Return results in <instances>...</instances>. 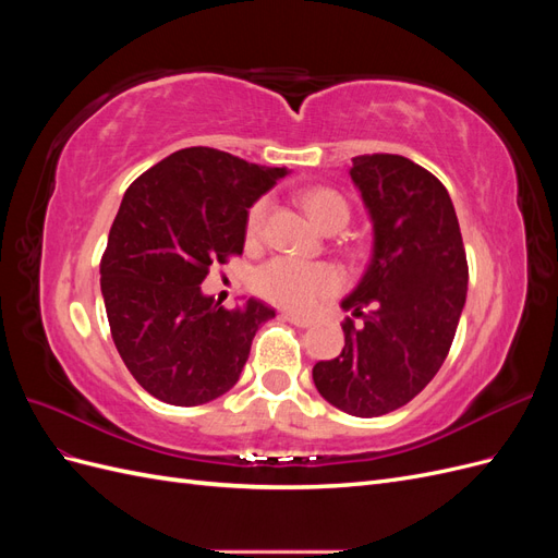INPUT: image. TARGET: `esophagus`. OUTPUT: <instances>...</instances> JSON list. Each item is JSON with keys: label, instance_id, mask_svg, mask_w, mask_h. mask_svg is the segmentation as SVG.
I'll return each mask as SVG.
<instances>
[{"label": "esophagus", "instance_id": "34e87169", "mask_svg": "<svg viewBox=\"0 0 558 558\" xmlns=\"http://www.w3.org/2000/svg\"><path fill=\"white\" fill-rule=\"evenodd\" d=\"M281 318L289 320V324H293V326H298V328L312 326V318H310V316H302V314H295V312H283Z\"/></svg>", "mask_w": 558, "mask_h": 558}]
</instances>
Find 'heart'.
<instances>
[{
  "label": "heart",
  "mask_w": 558,
  "mask_h": 558,
  "mask_svg": "<svg viewBox=\"0 0 558 558\" xmlns=\"http://www.w3.org/2000/svg\"><path fill=\"white\" fill-rule=\"evenodd\" d=\"M312 221L328 230L344 226L349 221L351 207L342 193L332 189H312L302 195ZM267 221V202L258 199L248 209L246 234L248 240H258ZM344 277L330 263H302L293 258H272L263 263L251 277V286L260 298L289 310H312L320 300L342 289Z\"/></svg>",
  "instance_id": "heart-1"
}]
</instances>
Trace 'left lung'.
<instances>
[{"label":"left lung","instance_id":"8db88e82","mask_svg":"<svg viewBox=\"0 0 558 558\" xmlns=\"http://www.w3.org/2000/svg\"><path fill=\"white\" fill-rule=\"evenodd\" d=\"M373 218L375 248L342 307L344 347L312 369L318 393L351 416H381L442 367L465 305L468 260L442 181L410 158L373 154L349 170Z\"/></svg>","mask_w":558,"mask_h":558}]
</instances>
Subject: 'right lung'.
Segmentation results:
<instances>
[{
  "instance_id": "right-lung-1",
  "label": "right lung",
  "mask_w": 558,
  "mask_h": 558,
  "mask_svg": "<svg viewBox=\"0 0 558 558\" xmlns=\"http://www.w3.org/2000/svg\"><path fill=\"white\" fill-rule=\"evenodd\" d=\"M281 177L286 167L191 146L125 191L99 283L113 344L154 398L195 408L238 384L253 335L275 310L253 298L226 310L199 283L211 265L242 256L248 209Z\"/></svg>"
}]
</instances>
